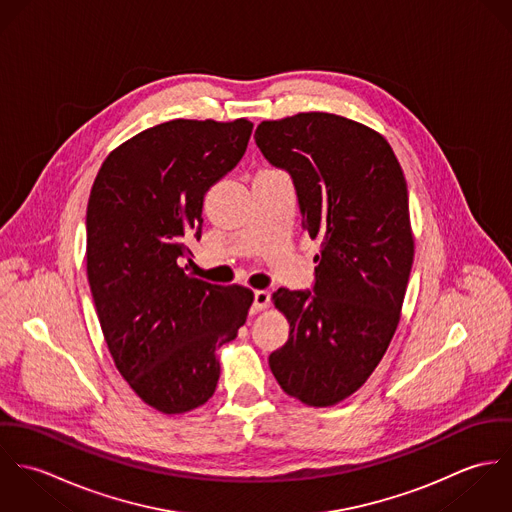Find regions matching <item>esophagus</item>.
<instances>
[{
	"mask_svg": "<svg viewBox=\"0 0 512 512\" xmlns=\"http://www.w3.org/2000/svg\"><path fill=\"white\" fill-rule=\"evenodd\" d=\"M270 305V293L266 290H256L254 292V303H252V309L254 311H262Z\"/></svg>",
	"mask_w": 512,
	"mask_h": 512,
	"instance_id": "obj_1",
	"label": "esophagus"
}]
</instances>
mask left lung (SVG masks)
Listing matches in <instances>:
<instances>
[{"instance_id": "left-lung-1", "label": "left lung", "mask_w": 512, "mask_h": 512, "mask_svg": "<svg viewBox=\"0 0 512 512\" xmlns=\"http://www.w3.org/2000/svg\"><path fill=\"white\" fill-rule=\"evenodd\" d=\"M254 140L292 175L301 224L321 240L313 292L272 295L290 337L268 363L286 394L333 406L365 384L400 321L414 262L406 179L378 132L337 114L266 120Z\"/></svg>"}]
</instances>
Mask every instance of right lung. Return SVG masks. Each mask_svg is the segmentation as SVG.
Segmentation results:
<instances>
[{
    "mask_svg": "<svg viewBox=\"0 0 512 512\" xmlns=\"http://www.w3.org/2000/svg\"><path fill=\"white\" fill-rule=\"evenodd\" d=\"M252 122L171 120L116 147L86 209V274L108 351L147 406L185 414L217 388V349L254 293L179 266L201 238L205 193L242 159Z\"/></svg>",
    "mask_w": 512,
    "mask_h": 512,
    "instance_id": "1",
    "label": "right lung"
}]
</instances>
